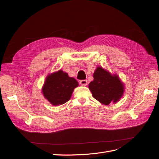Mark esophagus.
Segmentation results:
<instances>
[{
    "mask_svg": "<svg viewBox=\"0 0 159 159\" xmlns=\"http://www.w3.org/2000/svg\"><path fill=\"white\" fill-rule=\"evenodd\" d=\"M80 84L81 85H88V81L85 80H80Z\"/></svg>",
    "mask_w": 159,
    "mask_h": 159,
    "instance_id": "1",
    "label": "esophagus"
}]
</instances>
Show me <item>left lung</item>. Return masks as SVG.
<instances>
[{"mask_svg":"<svg viewBox=\"0 0 159 159\" xmlns=\"http://www.w3.org/2000/svg\"><path fill=\"white\" fill-rule=\"evenodd\" d=\"M93 81L89 84V88L93 98L100 103L109 105L116 103L122 97L124 86L118 76L98 67L93 74Z\"/></svg>","mask_w":159,"mask_h":159,"instance_id":"left-lung-1","label":"left lung"}]
</instances>
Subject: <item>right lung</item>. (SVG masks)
Returning a JSON list of instances; mask_svg holds the SVG:
<instances>
[{
	"mask_svg": "<svg viewBox=\"0 0 159 159\" xmlns=\"http://www.w3.org/2000/svg\"><path fill=\"white\" fill-rule=\"evenodd\" d=\"M78 86L76 80L60 70L47 77L42 93L52 105H62L70 100L74 88Z\"/></svg>",
	"mask_w": 159,
	"mask_h": 159,
	"instance_id": "1",
	"label": "right lung"
}]
</instances>
